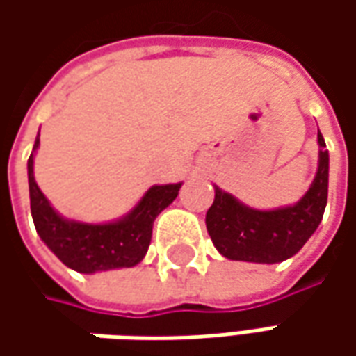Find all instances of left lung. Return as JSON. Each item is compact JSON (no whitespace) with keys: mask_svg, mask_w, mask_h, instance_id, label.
Segmentation results:
<instances>
[{"mask_svg":"<svg viewBox=\"0 0 356 356\" xmlns=\"http://www.w3.org/2000/svg\"><path fill=\"white\" fill-rule=\"evenodd\" d=\"M319 168L307 194L295 206L277 210L248 208L216 186V198L206 213V227L216 250L227 259L280 264L299 252L321 224L329 190V150L321 132Z\"/></svg>","mask_w":356,"mask_h":356,"instance_id":"left-lung-1","label":"left lung"}]
</instances>
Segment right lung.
Returning <instances> with one entry per match:
<instances>
[{"label": "right lung", "instance_id": "right-lung-1", "mask_svg": "<svg viewBox=\"0 0 356 356\" xmlns=\"http://www.w3.org/2000/svg\"><path fill=\"white\" fill-rule=\"evenodd\" d=\"M39 146L35 140L33 152ZM33 152L27 160L31 216L39 238L63 264L79 273H97L143 261L152 239L156 216L176 200L182 184L152 186L122 220L111 224H83L65 220L39 190L33 176Z\"/></svg>", "mask_w": 356, "mask_h": 356}]
</instances>
